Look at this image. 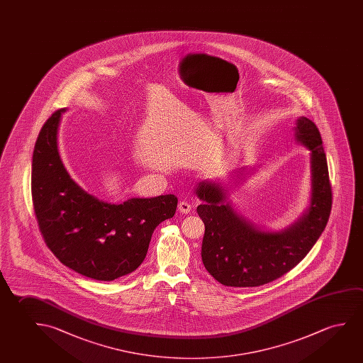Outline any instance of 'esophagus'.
Masks as SVG:
<instances>
[{
    "label": "esophagus",
    "instance_id": "1",
    "mask_svg": "<svg viewBox=\"0 0 363 363\" xmlns=\"http://www.w3.org/2000/svg\"><path fill=\"white\" fill-rule=\"evenodd\" d=\"M191 203L187 201H179V211L181 213H190L191 212Z\"/></svg>",
    "mask_w": 363,
    "mask_h": 363
}]
</instances>
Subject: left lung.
I'll use <instances>...</instances> for the list:
<instances>
[{
    "mask_svg": "<svg viewBox=\"0 0 363 363\" xmlns=\"http://www.w3.org/2000/svg\"><path fill=\"white\" fill-rule=\"evenodd\" d=\"M294 140L311 151V199L301 218L279 231L264 230L235 210L230 190L252 168H241L229 184L205 179L196 186L205 223L202 262L218 283L247 288L267 284L288 273L304 259L322 235L332 208V190L322 137L314 123L296 119ZM239 178V180H236Z\"/></svg>",
    "mask_w": 363,
    "mask_h": 363,
    "instance_id": "8db88e82",
    "label": "left lung"
}]
</instances>
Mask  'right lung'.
Wrapping results in <instances>:
<instances>
[{"label":"right lung","instance_id":"add662e5","mask_svg":"<svg viewBox=\"0 0 363 363\" xmlns=\"http://www.w3.org/2000/svg\"><path fill=\"white\" fill-rule=\"evenodd\" d=\"M60 109L40 130L35 143L31 191L46 245L60 262L91 279L112 281L145 260L157 226L173 218L177 197H133L111 203L90 195L62 163L57 134Z\"/></svg>","mask_w":363,"mask_h":363}]
</instances>
